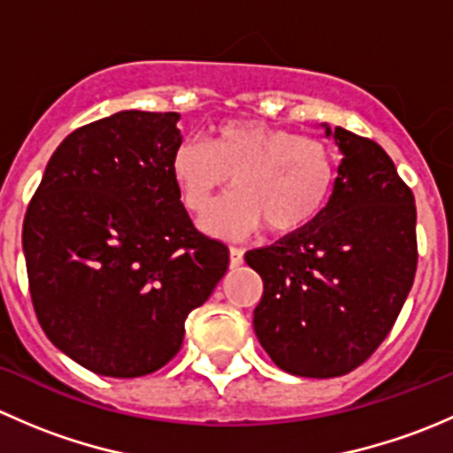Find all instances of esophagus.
I'll list each match as a JSON object with an SVG mask.
<instances>
[{
    "instance_id": "1",
    "label": "esophagus",
    "mask_w": 453,
    "mask_h": 453,
    "mask_svg": "<svg viewBox=\"0 0 453 453\" xmlns=\"http://www.w3.org/2000/svg\"><path fill=\"white\" fill-rule=\"evenodd\" d=\"M243 265V250L241 248H230V267H239Z\"/></svg>"
}]
</instances>
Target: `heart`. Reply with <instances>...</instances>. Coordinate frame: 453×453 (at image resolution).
Masks as SVG:
<instances>
[{"mask_svg": "<svg viewBox=\"0 0 453 453\" xmlns=\"http://www.w3.org/2000/svg\"><path fill=\"white\" fill-rule=\"evenodd\" d=\"M168 168L193 212L205 210L234 177L236 193L201 219V230L223 239H239L263 226L273 236L298 234L326 208L335 180L322 142L245 118L219 122L208 142L184 138L173 149Z\"/></svg>", "mask_w": 453, "mask_h": 453, "instance_id": "b5f03b06", "label": "heart"}]
</instances>
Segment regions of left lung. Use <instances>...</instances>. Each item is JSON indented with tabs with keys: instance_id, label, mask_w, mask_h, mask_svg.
Segmentation results:
<instances>
[{
	"instance_id": "8db88e82",
	"label": "left lung",
	"mask_w": 453,
	"mask_h": 453,
	"mask_svg": "<svg viewBox=\"0 0 453 453\" xmlns=\"http://www.w3.org/2000/svg\"><path fill=\"white\" fill-rule=\"evenodd\" d=\"M342 153L326 208L298 234L250 250L263 278L254 333L289 374L340 377L386 340L417 272L414 195L377 142L322 125Z\"/></svg>"
}]
</instances>
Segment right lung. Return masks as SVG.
Listing matches in <instances>:
<instances>
[{
  "label": "right lung",
  "mask_w": 453,
  "mask_h": 453,
  "mask_svg": "<svg viewBox=\"0 0 453 453\" xmlns=\"http://www.w3.org/2000/svg\"><path fill=\"white\" fill-rule=\"evenodd\" d=\"M180 113L125 109L58 144L24 219L26 269L48 340L103 377L171 362L193 309L227 272L171 177Z\"/></svg>",
  "instance_id": "1"
}]
</instances>
